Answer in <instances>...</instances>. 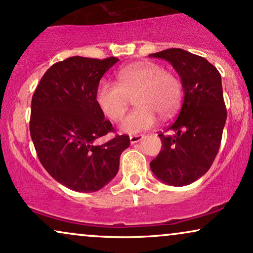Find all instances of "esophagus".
Here are the masks:
<instances>
[{
  "instance_id": "1",
  "label": "esophagus",
  "mask_w": 253,
  "mask_h": 253,
  "mask_svg": "<svg viewBox=\"0 0 253 253\" xmlns=\"http://www.w3.org/2000/svg\"><path fill=\"white\" fill-rule=\"evenodd\" d=\"M142 138H144V135H142V134L130 135L129 136V141H130V144H136V142H139Z\"/></svg>"
}]
</instances>
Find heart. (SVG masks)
Listing matches in <instances>:
<instances>
[{"mask_svg": "<svg viewBox=\"0 0 253 253\" xmlns=\"http://www.w3.org/2000/svg\"><path fill=\"white\" fill-rule=\"evenodd\" d=\"M118 84L101 80L95 90V101L106 118L118 121L123 118L134 96L136 107L124 118L120 128L134 134L157 123L158 114L169 118L181 101V84L172 73L154 62H135L119 71Z\"/></svg>", "mask_w": 253, "mask_h": 253, "instance_id": "b5f03b06", "label": "heart"}]
</instances>
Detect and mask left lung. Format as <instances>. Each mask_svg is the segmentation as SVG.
I'll list each match as a JSON object with an SVG mask.
<instances>
[{"label":"left lung","mask_w":253,"mask_h":253,"mask_svg":"<svg viewBox=\"0 0 253 253\" xmlns=\"http://www.w3.org/2000/svg\"><path fill=\"white\" fill-rule=\"evenodd\" d=\"M169 61L181 79L184 102L176 120L160 133V153L151 161L159 180L172 186L192 184L209 171L220 147L226 121L220 73L202 56L180 48L151 54Z\"/></svg>","instance_id":"obj_1"}]
</instances>
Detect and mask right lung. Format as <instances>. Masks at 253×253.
I'll return each mask as SVG.
<instances>
[{"instance_id": "right-lung-1", "label": "right lung", "mask_w": 253, "mask_h": 253, "mask_svg": "<svg viewBox=\"0 0 253 253\" xmlns=\"http://www.w3.org/2000/svg\"><path fill=\"white\" fill-rule=\"evenodd\" d=\"M117 57L73 56L44 73L32 99L30 136L45 171L69 190L95 192L117 175L128 135L102 145L95 140L114 132L95 101L102 75Z\"/></svg>"}]
</instances>
